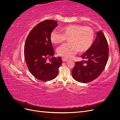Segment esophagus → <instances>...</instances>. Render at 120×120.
<instances>
[{"label": "esophagus", "mask_w": 120, "mask_h": 120, "mask_svg": "<svg viewBox=\"0 0 120 120\" xmlns=\"http://www.w3.org/2000/svg\"><path fill=\"white\" fill-rule=\"evenodd\" d=\"M62 60L63 61H67L68 60L67 59H65V58H62Z\"/></svg>", "instance_id": "obj_1"}]
</instances>
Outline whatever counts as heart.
Listing matches in <instances>:
<instances>
[{"label": "heart", "mask_w": 120, "mask_h": 120, "mask_svg": "<svg viewBox=\"0 0 120 120\" xmlns=\"http://www.w3.org/2000/svg\"><path fill=\"white\" fill-rule=\"evenodd\" d=\"M61 31L63 33L54 30L50 36L51 41L54 44L61 43L68 39L70 42L64 44L57 49V52L60 56L70 58L79 50L85 52L94 42L95 33L90 26L71 24L64 27Z\"/></svg>", "instance_id": "1"}]
</instances>
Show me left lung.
<instances>
[{
    "label": "left lung",
    "mask_w": 120,
    "mask_h": 120,
    "mask_svg": "<svg viewBox=\"0 0 120 120\" xmlns=\"http://www.w3.org/2000/svg\"><path fill=\"white\" fill-rule=\"evenodd\" d=\"M109 45L103 31L97 32L93 44L81 57L83 60L76 61L72 70L75 81L87 83L95 80L101 74L107 63Z\"/></svg>",
    "instance_id": "1"
}]
</instances>
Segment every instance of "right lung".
I'll use <instances>...</instances> for the list:
<instances>
[{"instance_id":"1","label":"right lung","mask_w":120,"mask_h":120,"mask_svg":"<svg viewBox=\"0 0 120 120\" xmlns=\"http://www.w3.org/2000/svg\"><path fill=\"white\" fill-rule=\"evenodd\" d=\"M57 26V21L47 19L35 26L28 34L24 45V55L30 73L37 79L46 82L53 79L59 73L62 61L54 55L50 36Z\"/></svg>"}]
</instances>
